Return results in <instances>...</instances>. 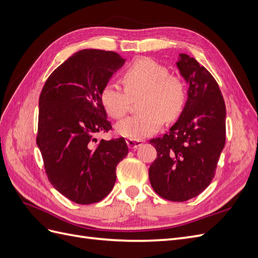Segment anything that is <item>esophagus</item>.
Returning <instances> with one entry per match:
<instances>
[{
  "label": "esophagus",
  "mask_w": 258,
  "mask_h": 258,
  "mask_svg": "<svg viewBox=\"0 0 258 258\" xmlns=\"http://www.w3.org/2000/svg\"><path fill=\"white\" fill-rule=\"evenodd\" d=\"M127 144L129 146V148L131 150H136L140 145H142V141L140 140H132V139H127Z\"/></svg>",
  "instance_id": "34e87169"
}]
</instances>
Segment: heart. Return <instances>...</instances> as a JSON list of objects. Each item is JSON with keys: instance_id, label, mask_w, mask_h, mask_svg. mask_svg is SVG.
<instances>
[{"instance_id": "heart-1", "label": "heart", "mask_w": 258, "mask_h": 258, "mask_svg": "<svg viewBox=\"0 0 258 258\" xmlns=\"http://www.w3.org/2000/svg\"><path fill=\"white\" fill-rule=\"evenodd\" d=\"M123 87L107 83L101 91V101L106 113L119 119L129 111L132 99L139 100L135 116L119 121L116 131L122 137L142 140L159 131L165 119L173 121L184 111L187 87L179 76L171 75L168 68L151 58L136 59L121 74Z\"/></svg>"}]
</instances>
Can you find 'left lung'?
Here are the masks:
<instances>
[{"label":"left lung","instance_id":"left-lung-1","mask_svg":"<svg viewBox=\"0 0 258 258\" xmlns=\"http://www.w3.org/2000/svg\"><path fill=\"white\" fill-rule=\"evenodd\" d=\"M176 66L188 83L184 111L170 131L150 143L157 158L148 170L160 197L183 202L197 197L212 181L226 140V106L215 79L188 54Z\"/></svg>","mask_w":258,"mask_h":258}]
</instances>
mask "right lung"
<instances>
[{"instance_id":"add662e5","label":"right lung","mask_w":258,"mask_h":258,"mask_svg":"<svg viewBox=\"0 0 258 258\" xmlns=\"http://www.w3.org/2000/svg\"><path fill=\"white\" fill-rule=\"evenodd\" d=\"M123 63L114 51H77L42 89L36 144L49 182L75 204L104 199L114 187L117 165L128 154L123 138L98 143L96 139L112 129L101 91Z\"/></svg>"}]
</instances>
